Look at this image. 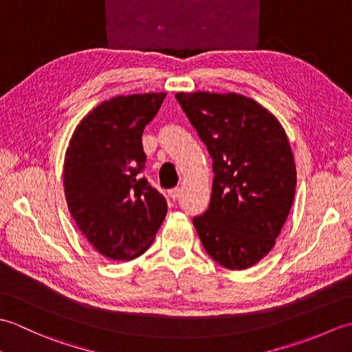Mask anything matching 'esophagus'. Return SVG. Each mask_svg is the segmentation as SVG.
Returning a JSON list of instances; mask_svg holds the SVG:
<instances>
[{
    "label": "esophagus",
    "mask_w": 352,
    "mask_h": 352,
    "mask_svg": "<svg viewBox=\"0 0 352 352\" xmlns=\"http://www.w3.org/2000/svg\"><path fill=\"white\" fill-rule=\"evenodd\" d=\"M180 195H182V189H180V188H175V189L169 190V197H170L172 199H174V201L180 198Z\"/></svg>",
    "instance_id": "esophagus-1"
}]
</instances>
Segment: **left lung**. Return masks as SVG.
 <instances>
[{
	"instance_id": "8db88e82",
	"label": "left lung",
	"mask_w": 352,
	"mask_h": 352,
	"mask_svg": "<svg viewBox=\"0 0 352 352\" xmlns=\"http://www.w3.org/2000/svg\"><path fill=\"white\" fill-rule=\"evenodd\" d=\"M212 157L210 206L193 218L216 263L242 271L267 256L295 198L296 168L271 111L239 94H175Z\"/></svg>"
}]
</instances>
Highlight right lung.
Segmentation results:
<instances>
[{
	"label": "right lung",
	"instance_id": "add662e5",
	"mask_svg": "<svg viewBox=\"0 0 352 352\" xmlns=\"http://www.w3.org/2000/svg\"><path fill=\"white\" fill-rule=\"evenodd\" d=\"M166 94L121 95L81 119L65 154L63 186L71 216L94 248L110 260H133L151 246L166 199L140 172L142 133Z\"/></svg>",
	"mask_w": 352,
	"mask_h": 352
}]
</instances>
